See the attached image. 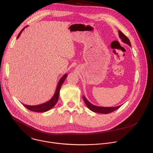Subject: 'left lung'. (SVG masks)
Masks as SVG:
<instances>
[{
	"label": "left lung",
	"instance_id": "left-lung-1",
	"mask_svg": "<svg viewBox=\"0 0 153 153\" xmlns=\"http://www.w3.org/2000/svg\"><path fill=\"white\" fill-rule=\"evenodd\" d=\"M118 35H119L120 38L122 39V41L125 44H127L128 45L131 47V44L130 42L129 39L124 35V34L120 30H118ZM84 103L86 105L88 108L92 111L94 112H97V113H100V114H107L111 112H112L117 110V109L119 108L122 105H120L116 107H101V106H97L92 105L91 103L89 101L85 98V97L83 96L82 97Z\"/></svg>",
	"mask_w": 153,
	"mask_h": 153
}]
</instances>
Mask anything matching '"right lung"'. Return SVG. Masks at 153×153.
Returning <instances> with one entry per match:
<instances>
[{"label": "right lung", "instance_id": "1", "mask_svg": "<svg viewBox=\"0 0 153 153\" xmlns=\"http://www.w3.org/2000/svg\"><path fill=\"white\" fill-rule=\"evenodd\" d=\"M27 26H26L25 27H27ZM24 27L21 31V32L19 33V35L18 36V38H19L21 34L22 33V31L24 30V28H25ZM67 76V74H65L64 76H62V77L60 79V80L59 81L58 85L56 89V91L55 92L54 95L52 97V98H51L49 101H48L47 102L39 105H36V106H30V105H23L26 108H27L28 110L31 111H33V112H46L48 111V110H50V109H52L58 102V98H59V91L61 89V87L62 86V84H63L64 81H65V79H66V77Z\"/></svg>", "mask_w": 153, "mask_h": 153}]
</instances>
